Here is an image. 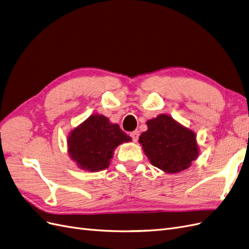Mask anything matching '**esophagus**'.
Instances as JSON below:
<instances>
[{"label":"esophagus","mask_w":249,"mask_h":249,"mask_svg":"<svg viewBox=\"0 0 249 249\" xmlns=\"http://www.w3.org/2000/svg\"><path fill=\"white\" fill-rule=\"evenodd\" d=\"M131 137H132V139L136 142L137 140H138V138H139V132L138 131H134V132H132L131 133Z\"/></svg>","instance_id":"34e87169"}]
</instances>
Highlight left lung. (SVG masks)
Instances as JSON below:
<instances>
[{
    "instance_id": "left-lung-1",
    "label": "left lung",
    "mask_w": 249,
    "mask_h": 249,
    "mask_svg": "<svg viewBox=\"0 0 249 249\" xmlns=\"http://www.w3.org/2000/svg\"><path fill=\"white\" fill-rule=\"evenodd\" d=\"M146 124L148 129L140 135L139 142L155 167L177 173L187 169L196 159L198 147L192 131L165 114Z\"/></svg>"
}]
</instances>
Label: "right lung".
Segmentation results:
<instances>
[{"instance_id": "obj_1", "label": "right lung", "mask_w": 249, "mask_h": 249, "mask_svg": "<svg viewBox=\"0 0 249 249\" xmlns=\"http://www.w3.org/2000/svg\"><path fill=\"white\" fill-rule=\"evenodd\" d=\"M132 138L112 124L104 115L93 114L74 129L69 137V153L78 166L88 171H99L109 166L113 150Z\"/></svg>"}]
</instances>
